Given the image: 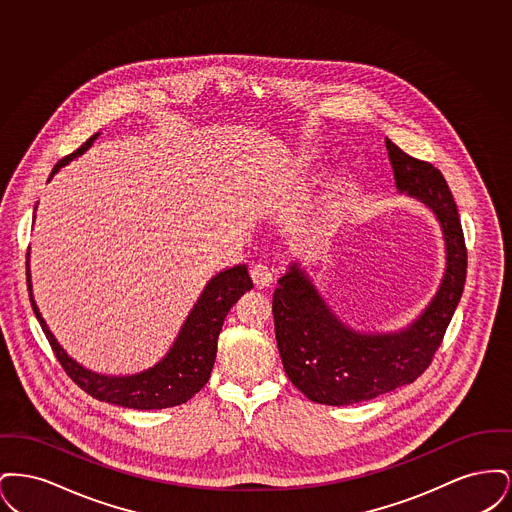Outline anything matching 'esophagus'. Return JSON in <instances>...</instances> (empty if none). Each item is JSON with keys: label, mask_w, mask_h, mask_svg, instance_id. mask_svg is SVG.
Listing matches in <instances>:
<instances>
[{"label": "esophagus", "mask_w": 512, "mask_h": 512, "mask_svg": "<svg viewBox=\"0 0 512 512\" xmlns=\"http://www.w3.org/2000/svg\"><path fill=\"white\" fill-rule=\"evenodd\" d=\"M249 276H251V280H253V284H255L257 288H268V286L272 284V272H270V268H268L267 265H263V263L253 265L251 270H249Z\"/></svg>", "instance_id": "obj_1"}]
</instances>
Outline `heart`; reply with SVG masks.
Returning <instances> with one entry per match:
<instances>
[{"label":"heart","instance_id":"heart-1","mask_svg":"<svg viewBox=\"0 0 512 512\" xmlns=\"http://www.w3.org/2000/svg\"><path fill=\"white\" fill-rule=\"evenodd\" d=\"M305 161H307V163H309V161H311V157H307V159H305Z\"/></svg>","mask_w":512,"mask_h":512}]
</instances>
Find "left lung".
<instances>
[{"label":"left lung","mask_w":512,"mask_h":512,"mask_svg":"<svg viewBox=\"0 0 512 512\" xmlns=\"http://www.w3.org/2000/svg\"><path fill=\"white\" fill-rule=\"evenodd\" d=\"M386 149L397 192L420 201L438 219L445 270L438 292L409 326L361 332L332 311L299 261L288 265L272 295L278 351L293 386L322 405H355L414 382L432 363L463 295V228L443 174L388 138Z\"/></svg>","instance_id":"8db88e82"}]
</instances>
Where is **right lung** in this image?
I'll use <instances>...</instances> for the list:
<instances>
[{
  "mask_svg": "<svg viewBox=\"0 0 512 512\" xmlns=\"http://www.w3.org/2000/svg\"><path fill=\"white\" fill-rule=\"evenodd\" d=\"M98 136L99 132L80 149H76L73 155L61 159L49 174L48 182L65 165H69L73 159L80 157L84 151H88ZM26 282H28V293H30L34 315L38 318L57 361L73 378L74 384H78L82 390L99 401H105L117 407H126V409H138V411L167 409V407L182 405L207 384L217 359V341H219L224 318L232 309V305L247 290L253 288V282L247 274L245 265L220 270L205 284L192 311L180 326V332L176 340L172 341L167 355L159 363L149 366L142 372L115 376V374L94 372L80 365L61 347V343L55 340V336L51 334L46 320L34 301L28 259H26Z\"/></svg>",
  "mask_w": 512,
  "mask_h": 512,
  "instance_id": "obj_1",
  "label": "right lung"
}]
</instances>
